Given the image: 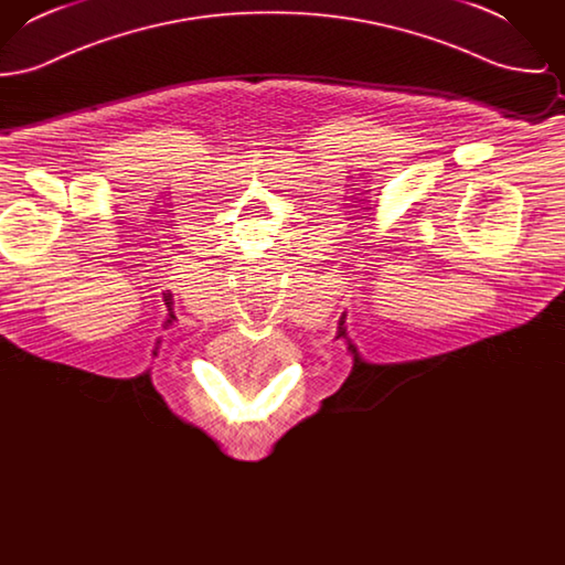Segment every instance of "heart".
Instances as JSON below:
<instances>
[{
    "mask_svg": "<svg viewBox=\"0 0 565 565\" xmlns=\"http://www.w3.org/2000/svg\"><path fill=\"white\" fill-rule=\"evenodd\" d=\"M231 362H233V360H231ZM249 362H254V360H249ZM226 364H228V360H226V358H224V360H222V362H220V366H226Z\"/></svg>",
    "mask_w": 565,
    "mask_h": 565,
    "instance_id": "heart-1",
    "label": "heart"
}]
</instances>
